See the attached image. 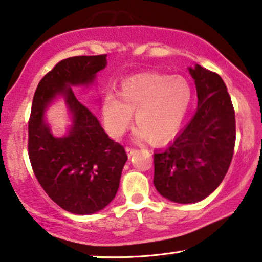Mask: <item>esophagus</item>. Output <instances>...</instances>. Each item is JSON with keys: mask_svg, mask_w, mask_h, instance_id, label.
<instances>
[{"mask_svg": "<svg viewBox=\"0 0 262 262\" xmlns=\"http://www.w3.org/2000/svg\"><path fill=\"white\" fill-rule=\"evenodd\" d=\"M125 151H127L129 157H132V156H134L135 153L138 152V149L137 148H133V147H127V148H125Z\"/></svg>", "mask_w": 262, "mask_h": 262, "instance_id": "34e87169", "label": "esophagus"}]
</instances>
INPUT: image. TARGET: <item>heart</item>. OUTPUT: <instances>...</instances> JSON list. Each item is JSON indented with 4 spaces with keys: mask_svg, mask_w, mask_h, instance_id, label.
Returning a JSON list of instances; mask_svg holds the SVG:
<instances>
[{
    "mask_svg": "<svg viewBox=\"0 0 262 262\" xmlns=\"http://www.w3.org/2000/svg\"><path fill=\"white\" fill-rule=\"evenodd\" d=\"M190 102L191 86L182 76L135 75L122 82L120 95L110 91L104 96V124L110 135L120 137L135 113L139 137L163 142L179 132Z\"/></svg>",
    "mask_w": 262,
    "mask_h": 262,
    "instance_id": "1",
    "label": "heart"
}]
</instances>
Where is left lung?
Returning <instances> with one entry per match:
<instances>
[{
    "mask_svg": "<svg viewBox=\"0 0 262 262\" xmlns=\"http://www.w3.org/2000/svg\"><path fill=\"white\" fill-rule=\"evenodd\" d=\"M198 110L171 145L155 153V183L160 195L191 204L217 189L231 164L236 121L231 98L217 73L195 64Z\"/></svg>",
    "mask_w": 262,
    "mask_h": 262,
    "instance_id": "1",
    "label": "left lung"
}]
</instances>
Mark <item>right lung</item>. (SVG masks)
I'll use <instances>...</instances> for the list:
<instances>
[{"mask_svg":"<svg viewBox=\"0 0 262 262\" xmlns=\"http://www.w3.org/2000/svg\"><path fill=\"white\" fill-rule=\"evenodd\" d=\"M105 66L106 55L66 58L43 76L33 96L27 142L32 170L49 198L74 214L95 213L113 201L128 158L71 87L92 82ZM57 94L68 99L75 123L60 139L42 121L45 107Z\"/></svg>","mask_w":262,"mask_h":262,"instance_id":"right-lung-1","label":"right lung"}]
</instances>
